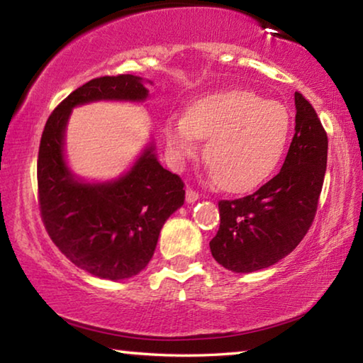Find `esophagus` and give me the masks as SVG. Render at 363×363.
<instances>
[{
    "instance_id": "esophagus-1",
    "label": "esophagus",
    "mask_w": 363,
    "mask_h": 363,
    "mask_svg": "<svg viewBox=\"0 0 363 363\" xmlns=\"http://www.w3.org/2000/svg\"><path fill=\"white\" fill-rule=\"evenodd\" d=\"M199 196L200 195H199V192H196V190L187 187V190H186V201H187V203H194V201L199 200Z\"/></svg>"
}]
</instances>
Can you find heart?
<instances>
[{"label":"heart","mask_w":363,"mask_h":363,"mask_svg":"<svg viewBox=\"0 0 363 363\" xmlns=\"http://www.w3.org/2000/svg\"><path fill=\"white\" fill-rule=\"evenodd\" d=\"M164 138L177 163L194 158L208 138L211 176L224 190L247 192L277 169L291 138V115L284 104L251 91H227L195 102L187 115L169 116Z\"/></svg>","instance_id":"obj_1"}]
</instances>
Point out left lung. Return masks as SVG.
Returning <instances> with one entry per match:
<instances>
[{
  "label": "left lung",
  "mask_w": 363,
  "mask_h": 363,
  "mask_svg": "<svg viewBox=\"0 0 363 363\" xmlns=\"http://www.w3.org/2000/svg\"><path fill=\"white\" fill-rule=\"evenodd\" d=\"M296 126L280 173L255 194L219 201L214 259L232 272L272 266L298 247L315 218L327 169L328 138L314 107L294 93Z\"/></svg>",
  "instance_id": "8db88e82"
}]
</instances>
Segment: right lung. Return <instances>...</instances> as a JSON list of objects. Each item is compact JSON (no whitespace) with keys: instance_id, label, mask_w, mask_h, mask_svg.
<instances>
[{"instance_id":"right-lung-1","label":"right lung","mask_w":363,"mask_h":363,"mask_svg":"<svg viewBox=\"0 0 363 363\" xmlns=\"http://www.w3.org/2000/svg\"><path fill=\"white\" fill-rule=\"evenodd\" d=\"M149 91L134 75L99 77L79 86L52 110L41 134L38 205L54 245L86 272L123 280L139 274L155 251L160 230L184 205L186 190L147 147L131 171L107 184L77 181L64 160L70 110L91 101H144Z\"/></svg>"}]
</instances>
